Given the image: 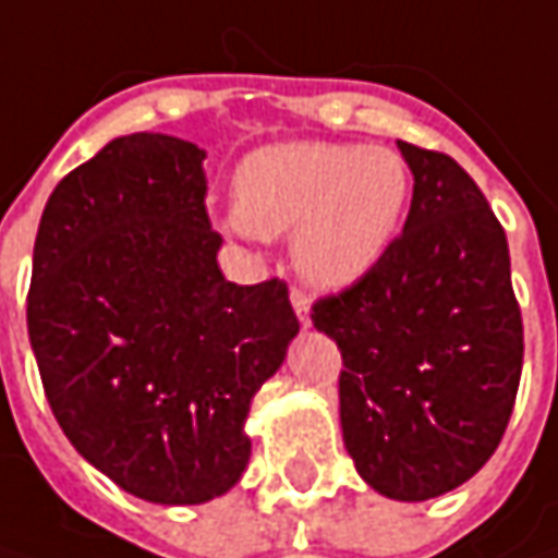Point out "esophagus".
Segmentation results:
<instances>
[{"mask_svg": "<svg viewBox=\"0 0 558 558\" xmlns=\"http://www.w3.org/2000/svg\"><path fill=\"white\" fill-rule=\"evenodd\" d=\"M291 304H294V313H298L301 326L307 329L311 326V298L301 289H291Z\"/></svg>", "mask_w": 558, "mask_h": 558, "instance_id": "obj_1", "label": "esophagus"}]
</instances>
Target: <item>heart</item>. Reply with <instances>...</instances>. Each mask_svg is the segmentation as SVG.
<instances>
[{
    "label": "heart",
    "instance_id": "obj_1",
    "mask_svg": "<svg viewBox=\"0 0 558 558\" xmlns=\"http://www.w3.org/2000/svg\"><path fill=\"white\" fill-rule=\"evenodd\" d=\"M235 198L229 229L294 232L298 272L319 289H344L395 242L410 202V170L391 148L291 142L239 167Z\"/></svg>",
    "mask_w": 558,
    "mask_h": 558
}]
</instances>
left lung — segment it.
I'll return each instance as SVG.
<instances>
[{
    "instance_id": "left-lung-1",
    "label": "left lung",
    "mask_w": 558,
    "mask_h": 558,
    "mask_svg": "<svg viewBox=\"0 0 558 558\" xmlns=\"http://www.w3.org/2000/svg\"><path fill=\"white\" fill-rule=\"evenodd\" d=\"M413 170L403 232L366 276L316 298L341 351V432L363 482L432 500L500 447L525 356L500 220L444 151L397 142Z\"/></svg>"
}]
</instances>
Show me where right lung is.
Instances as JSON below:
<instances>
[{
    "instance_id": "add662e5",
    "label": "right lung",
    "mask_w": 558,
    "mask_h": 558,
    "mask_svg": "<svg viewBox=\"0 0 558 558\" xmlns=\"http://www.w3.org/2000/svg\"><path fill=\"white\" fill-rule=\"evenodd\" d=\"M202 161L161 133L108 142L49 195L27 291L61 432L126 494L163 506L242 478L251 397L301 329L282 279H223Z\"/></svg>"
}]
</instances>
